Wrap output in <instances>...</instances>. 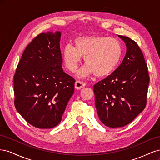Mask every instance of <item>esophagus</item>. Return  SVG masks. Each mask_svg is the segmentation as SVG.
<instances>
[{
	"label": "esophagus",
	"mask_w": 160,
	"mask_h": 160,
	"mask_svg": "<svg viewBox=\"0 0 160 160\" xmlns=\"http://www.w3.org/2000/svg\"><path fill=\"white\" fill-rule=\"evenodd\" d=\"M85 83H84L83 81H77L75 82V88L77 89H81V88H84V87L85 86Z\"/></svg>",
	"instance_id": "esophagus-1"
}]
</instances>
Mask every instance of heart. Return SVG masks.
Returning <instances> with one entry per match:
<instances>
[{
    "mask_svg": "<svg viewBox=\"0 0 160 160\" xmlns=\"http://www.w3.org/2000/svg\"><path fill=\"white\" fill-rule=\"evenodd\" d=\"M122 54L119 41L113 38L103 36H88L78 37L74 41V47L67 45L62 50V59L66 67L75 72L84 57L87 65L79 72L84 77L93 72L98 77L108 76L118 66Z\"/></svg>",
    "mask_w": 160,
    "mask_h": 160,
    "instance_id": "1",
    "label": "heart"
}]
</instances>
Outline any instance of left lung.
Instances as JSON below:
<instances>
[{
	"mask_svg": "<svg viewBox=\"0 0 160 160\" xmlns=\"http://www.w3.org/2000/svg\"><path fill=\"white\" fill-rule=\"evenodd\" d=\"M118 37L126 44L124 59L112 74L93 87L99 118L112 128L129 124L145 109L149 82L147 63L137 42Z\"/></svg>",
	"mask_w": 160,
	"mask_h": 160,
	"instance_id": "left-lung-1",
	"label": "left lung"
}]
</instances>
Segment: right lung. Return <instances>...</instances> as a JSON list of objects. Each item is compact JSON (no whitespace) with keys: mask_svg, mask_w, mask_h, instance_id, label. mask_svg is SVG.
<instances>
[{"mask_svg":"<svg viewBox=\"0 0 160 160\" xmlns=\"http://www.w3.org/2000/svg\"><path fill=\"white\" fill-rule=\"evenodd\" d=\"M61 32H42L27 45L14 75V106L32 126L60 123L75 80L62 70Z\"/></svg>","mask_w":160,"mask_h":160,"instance_id":"right-lung-1","label":"right lung"}]
</instances>
